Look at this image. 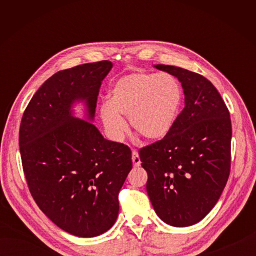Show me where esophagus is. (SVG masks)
<instances>
[{"label": "esophagus", "instance_id": "esophagus-1", "mask_svg": "<svg viewBox=\"0 0 256 256\" xmlns=\"http://www.w3.org/2000/svg\"><path fill=\"white\" fill-rule=\"evenodd\" d=\"M132 162H133V165L135 167H138L140 165V158L138 153L136 150H133V153H132Z\"/></svg>", "mask_w": 256, "mask_h": 256}]
</instances>
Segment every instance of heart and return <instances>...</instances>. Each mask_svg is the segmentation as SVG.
<instances>
[{
	"label": "heart",
	"instance_id": "heart-1",
	"mask_svg": "<svg viewBox=\"0 0 256 256\" xmlns=\"http://www.w3.org/2000/svg\"><path fill=\"white\" fill-rule=\"evenodd\" d=\"M184 92L179 81L170 74L133 72L111 84L101 118L108 133L121 138L128 131L122 116L148 140L166 138L176 123Z\"/></svg>",
	"mask_w": 256,
	"mask_h": 256
}]
</instances>
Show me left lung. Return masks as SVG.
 Wrapping results in <instances>:
<instances>
[{
  "label": "left lung",
  "mask_w": 256,
  "mask_h": 256,
  "mask_svg": "<svg viewBox=\"0 0 256 256\" xmlns=\"http://www.w3.org/2000/svg\"><path fill=\"white\" fill-rule=\"evenodd\" d=\"M155 67L180 81L184 108L166 138L138 150L148 176L146 190L162 221L189 226L209 214L229 178L230 113L204 76L168 64Z\"/></svg>",
  "instance_id": "left-lung-1"
}]
</instances>
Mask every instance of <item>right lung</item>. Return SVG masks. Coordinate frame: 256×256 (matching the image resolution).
<instances>
[{"label": "right lung", "mask_w": 256, "mask_h": 256, "mask_svg": "<svg viewBox=\"0 0 256 256\" xmlns=\"http://www.w3.org/2000/svg\"><path fill=\"white\" fill-rule=\"evenodd\" d=\"M112 62L84 64L52 74L26 106L18 144L32 197L70 234L94 238L118 214V192L132 170L128 146L102 136L94 124L72 116L84 101L94 120L102 80Z\"/></svg>", "instance_id": "obj_1"}]
</instances>
